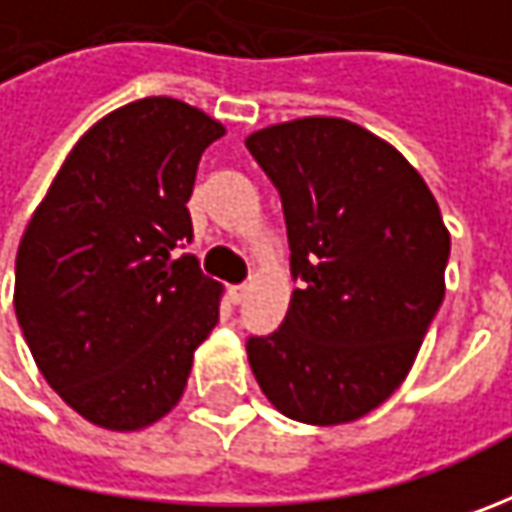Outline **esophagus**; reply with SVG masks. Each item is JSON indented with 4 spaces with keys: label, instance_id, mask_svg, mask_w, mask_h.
<instances>
[{
    "label": "esophagus",
    "instance_id": "34e87169",
    "mask_svg": "<svg viewBox=\"0 0 512 512\" xmlns=\"http://www.w3.org/2000/svg\"><path fill=\"white\" fill-rule=\"evenodd\" d=\"M247 293H250V285L230 287V302H233V305H242L247 299Z\"/></svg>",
    "mask_w": 512,
    "mask_h": 512
}]
</instances>
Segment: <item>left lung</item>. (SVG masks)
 <instances>
[{
	"mask_svg": "<svg viewBox=\"0 0 512 512\" xmlns=\"http://www.w3.org/2000/svg\"><path fill=\"white\" fill-rule=\"evenodd\" d=\"M247 150L282 193L293 290L282 327L247 342L282 416L347 424L407 379L444 299L450 230L422 173L336 116L267 125Z\"/></svg>",
	"mask_w": 512,
	"mask_h": 512,
	"instance_id": "obj_1",
	"label": "left lung"
}]
</instances>
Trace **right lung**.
Masks as SVG:
<instances>
[{"mask_svg": "<svg viewBox=\"0 0 512 512\" xmlns=\"http://www.w3.org/2000/svg\"><path fill=\"white\" fill-rule=\"evenodd\" d=\"M225 125L182 99L110 110L70 148L16 253L13 307L45 382L82 419L136 433L179 404L225 287L176 256Z\"/></svg>", "mask_w": 512, "mask_h": 512, "instance_id": "add662e5", "label": "right lung"}]
</instances>
